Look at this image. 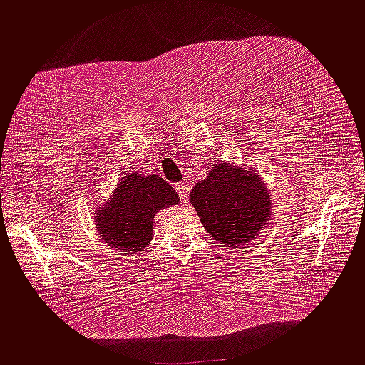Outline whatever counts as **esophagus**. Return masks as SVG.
<instances>
[{"mask_svg":"<svg viewBox=\"0 0 365 365\" xmlns=\"http://www.w3.org/2000/svg\"><path fill=\"white\" fill-rule=\"evenodd\" d=\"M175 191H178V195L181 196V200H186L187 197V195H190V182H186V181H181V182H178L175 184Z\"/></svg>","mask_w":365,"mask_h":365,"instance_id":"1","label":"esophagus"}]
</instances>
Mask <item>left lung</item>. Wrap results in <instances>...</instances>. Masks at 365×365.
I'll list each match as a JSON object with an SVG mask.
<instances>
[{
  "instance_id": "obj_1",
  "label": "left lung",
  "mask_w": 365,
  "mask_h": 365,
  "mask_svg": "<svg viewBox=\"0 0 365 365\" xmlns=\"http://www.w3.org/2000/svg\"><path fill=\"white\" fill-rule=\"evenodd\" d=\"M190 201L206 232L217 242L249 245L271 215L272 197L257 170L220 164L190 192Z\"/></svg>"
}]
</instances>
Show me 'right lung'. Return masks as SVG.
Instances as JSON below:
<instances>
[{"instance_id":"add662e5","label":"right lung","mask_w":365,"mask_h":365,"mask_svg":"<svg viewBox=\"0 0 365 365\" xmlns=\"http://www.w3.org/2000/svg\"><path fill=\"white\" fill-rule=\"evenodd\" d=\"M178 203L173 186L159 175H123L110 201L98 208L96 230L111 249L137 254L150 244L157 211Z\"/></svg>"}]
</instances>
